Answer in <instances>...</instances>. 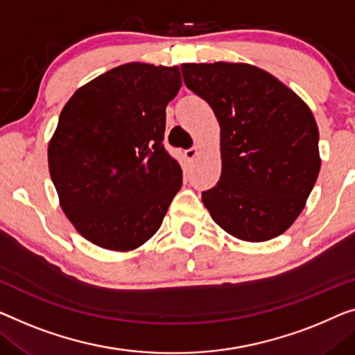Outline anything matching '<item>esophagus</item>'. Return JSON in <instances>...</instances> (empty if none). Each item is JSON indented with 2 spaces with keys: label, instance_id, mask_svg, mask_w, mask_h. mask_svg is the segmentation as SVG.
Returning a JSON list of instances; mask_svg holds the SVG:
<instances>
[{
  "label": "esophagus",
  "instance_id": "esophagus-1",
  "mask_svg": "<svg viewBox=\"0 0 355 355\" xmlns=\"http://www.w3.org/2000/svg\"><path fill=\"white\" fill-rule=\"evenodd\" d=\"M184 155H187L188 159H194V157L199 155V148L198 146L189 148V150H187V153H184Z\"/></svg>",
  "mask_w": 355,
  "mask_h": 355
}]
</instances>
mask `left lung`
<instances>
[{
  "instance_id": "1",
  "label": "left lung",
  "mask_w": 355,
  "mask_h": 355,
  "mask_svg": "<svg viewBox=\"0 0 355 355\" xmlns=\"http://www.w3.org/2000/svg\"><path fill=\"white\" fill-rule=\"evenodd\" d=\"M182 73L220 124L221 177L202 193L211 218L247 242L282 234L304 209L320 171L309 107L248 63H183Z\"/></svg>"
}]
</instances>
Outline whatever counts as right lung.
Returning a JSON list of instances; mask_svg holds the SVG:
<instances>
[{
	"label": "right lung",
	"instance_id": "right-lung-1",
	"mask_svg": "<svg viewBox=\"0 0 355 355\" xmlns=\"http://www.w3.org/2000/svg\"><path fill=\"white\" fill-rule=\"evenodd\" d=\"M178 67L132 62L84 84L63 107L47 148L60 207L84 239L114 252L159 230L182 167L162 145Z\"/></svg>",
	"mask_w": 355,
	"mask_h": 355
}]
</instances>
